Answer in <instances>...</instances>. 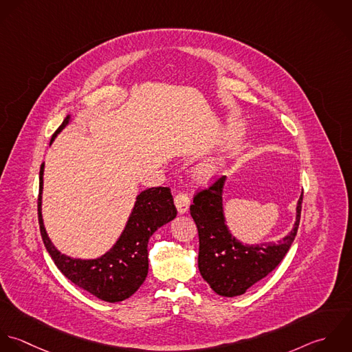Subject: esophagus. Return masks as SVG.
<instances>
[{
  "label": "esophagus",
  "instance_id": "obj_1",
  "mask_svg": "<svg viewBox=\"0 0 352 352\" xmlns=\"http://www.w3.org/2000/svg\"><path fill=\"white\" fill-rule=\"evenodd\" d=\"M174 203H175V207L179 213H186L189 211V207H190V199L186 193H178L175 197H174Z\"/></svg>",
  "mask_w": 352,
  "mask_h": 352
}]
</instances>
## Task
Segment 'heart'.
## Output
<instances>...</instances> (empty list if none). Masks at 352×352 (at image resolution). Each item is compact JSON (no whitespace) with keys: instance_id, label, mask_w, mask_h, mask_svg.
<instances>
[{"instance_id":"1","label":"heart","mask_w":352,"mask_h":352,"mask_svg":"<svg viewBox=\"0 0 352 352\" xmlns=\"http://www.w3.org/2000/svg\"><path fill=\"white\" fill-rule=\"evenodd\" d=\"M223 162L220 157H210L203 162H200L196 167V174L200 179H211L220 170H221Z\"/></svg>"}]
</instances>
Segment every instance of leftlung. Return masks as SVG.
<instances>
[{
    "mask_svg": "<svg viewBox=\"0 0 352 352\" xmlns=\"http://www.w3.org/2000/svg\"><path fill=\"white\" fill-rule=\"evenodd\" d=\"M226 177L197 192L190 214L199 230V270L203 279L221 296H236L264 279L279 264L291 248L299 220L303 192L296 207V220L288 235L278 242L243 245L228 231L223 214L221 193Z\"/></svg>",
    "mask_w": 352,
    "mask_h": 352,
    "instance_id": "1",
    "label": "left lung"
}]
</instances>
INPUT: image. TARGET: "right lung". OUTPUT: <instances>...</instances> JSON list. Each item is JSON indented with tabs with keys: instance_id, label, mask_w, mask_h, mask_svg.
Segmentation results:
<instances>
[{
	"instance_id": "add662e5",
	"label": "right lung",
	"mask_w": 352,
	"mask_h": 352,
	"mask_svg": "<svg viewBox=\"0 0 352 352\" xmlns=\"http://www.w3.org/2000/svg\"><path fill=\"white\" fill-rule=\"evenodd\" d=\"M69 116L53 135L52 141L69 122ZM43 164L39 171L38 217L39 228L46 250L52 256L57 268L65 278L88 291L96 298L114 303L133 295L148 274V239L163 224L177 216V208L167 186L149 188L136 199L133 211L120 239L110 252L96 260L71 258L61 254L47 236L42 219V189Z\"/></svg>"
}]
</instances>
